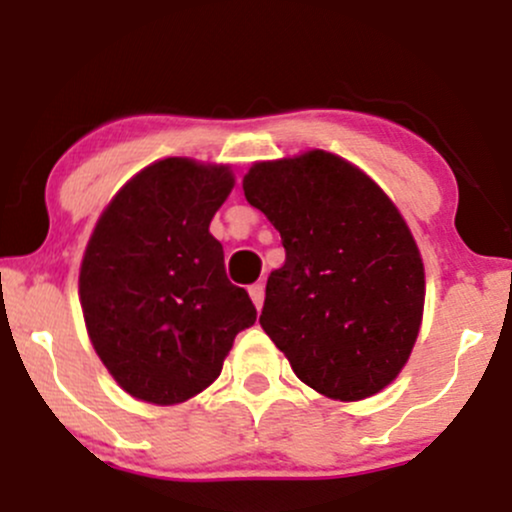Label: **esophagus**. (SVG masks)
I'll return each mask as SVG.
<instances>
[{
	"label": "esophagus",
	"instance_id": "34e87169",
	"mask_svg": "<svg viewBox=\"0 0 512 512\" xmlns=\"http://www.w3.org/2000/svg\"><path fill=\"white\" fill-rule=\"evenodd\" d=\"M250 299L257 308H262V303H265V284H262V282L252 284L250 286Z\"/></svg>",
	"mask_w": 512,
	"mask_h": 512
}]
</instances>
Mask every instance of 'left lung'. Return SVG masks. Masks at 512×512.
I'll list each match as a JSON object with an SVG mask.
<instances>
[{"mask_svg": "<svg viewBox=\"0 0 512 512\" xmlns=\"http://www.w3.org/2000/svg\"><path fill=\"white\" fill-rule=\"evenodd\" d=\"M245 199L282 235L260 325L296 376L323 396L359 401L396 379L420 330L425 272L391 199L323 150L257 162Z\"/></svg>", "mask_w": 512, "mask_h": 512, "instance_id": "8db88e82", "label": "left lung"}]
</instances>
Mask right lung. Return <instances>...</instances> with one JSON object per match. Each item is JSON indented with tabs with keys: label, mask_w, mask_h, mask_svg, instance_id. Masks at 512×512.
Instances as JSON below:
<instances>
[{
	"label": "right lung",
	"mask_w": 512,
	"mask_h": 512,
	"mask_svg": "<svg viewBox=\"0 0 512 512\" xmlns=\"http://www.w3.org/2000/svg\"><path fill=\"white\" fill-rule=\"evenodd\" d=\"M233 189L228 167L167 157L138 172L89 238L80 301L94 350L123 391L172 406L221 374L257 320L209 233Z\"/></svg>",
	"instance_id": "add662e5"
}]
</instances>
